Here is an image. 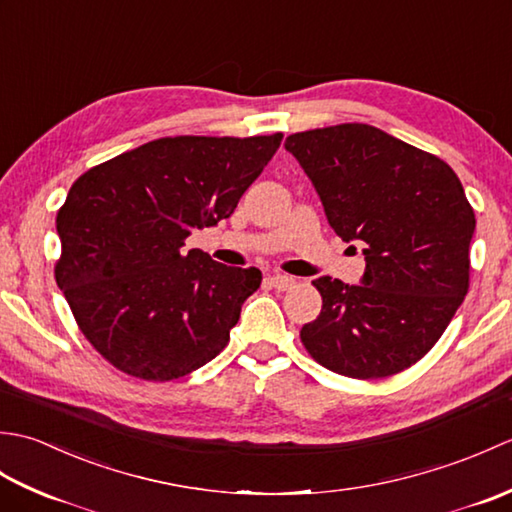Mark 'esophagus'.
<instances>
[{"label":"esophagus","mask_w":512,"mask_h":512,"mask_svg":"<svg viewBox=\"0 0 512 512\" xmlns=\"http://www.w3.org/2000/svg\"><path fill=\"white\" fill-rule=\"evenodd\" d=\"M270 284H273V288L284 292V290L295 288L297 279L295 277H288V275H273V277H270Z\"/></svg>","instance_id":"obj_1"}]
</instances>
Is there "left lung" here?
<instances>
[{"mask_svg": "<svg viewBox=\"0 0 512 512\" xmlns=\"http://www.w3.org/2000/svg\"><path fill=\"white\" fill-rule=\"evenodd\" d=\"M286 151L317 189L343 242L363 244L361 286L319 277V317L301 328L314 361L350 378L418 363L469 290L475 213L455 171L363 123L310 129Z\"/></svg>", "mask_w": 512, "mask_h": 512, "instance_id": "8db88e82", "label": "left lung"}]
</instances>
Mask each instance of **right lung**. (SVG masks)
<instances>
[{
  "instance_id": "right-lung-1",
  "label": "right lung",
  "mask_w": 512,
  "mask_h": 512,
  "mask_svg": "<svg viewBox=\"0 0 512 512\" xmlns=\"http://www.w3.org/2000/svg\"><path fill=\"white\" fill-rule=\"evenodd\" d=\"M281 138H158L72 184L54 277L105 361L165 383L224 350L262 273L184 250V239L231 217Z\"/></svg>"
}]
</instances>
